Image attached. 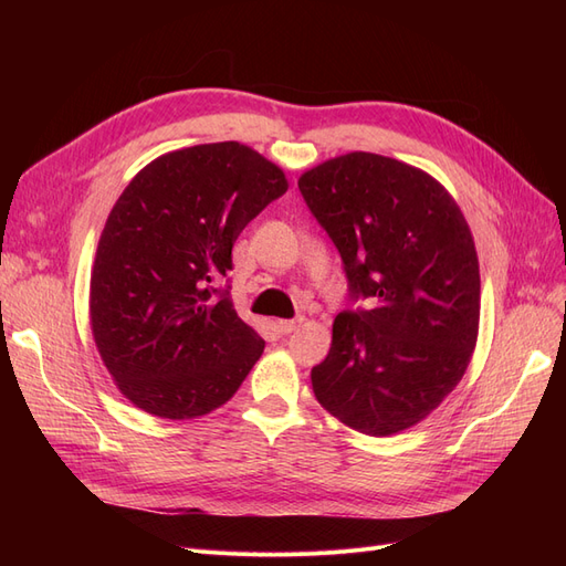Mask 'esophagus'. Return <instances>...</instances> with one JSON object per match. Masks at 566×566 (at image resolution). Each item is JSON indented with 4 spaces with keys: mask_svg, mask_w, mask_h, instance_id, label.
Masks as SVG:
<instances>
[{
    "mask_svg": "<svg viewBox=\"0 0 566 566\" xmlns=\"http://www.w3.org/2000/svg\"><path fill=\"white\" fill-rule=\"evenodd\" d=\"M300 323H302V318L300 321H276V331L281 335H290V333L300 328Z\"/></svg>",
    "mask_w": 566,
    "mask_h": 566,
    "instance_id": "1",
    "label": "esophagus"
}]
</instances>
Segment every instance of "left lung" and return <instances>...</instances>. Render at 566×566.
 Returning a JSON list of instances; mask_svg holds the SVG:
<instances>
[{"instance_id": "obj_1", "label": "left lung", "mask_w": 566, "mask_h": 566, "mask_svg": "<svg viewBox=\"0 0 566 566\" xmlns=\"http://www.w3.org/2000/svg\"><path fill=\"white\" fill-rule=\"evenodd\" d=\"M345 264L349 297L325 361L318 403L370 437L418 424L468 370L479 331V262L451 193L418 167L347 153L297 181Z\"/></svg>"}]
</instances>
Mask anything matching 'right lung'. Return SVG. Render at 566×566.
Listing matches in <instances>:
<instances>
[{
  "label": "right lung",
  "instance_id": "obj_1",
  "mask_svg": "<svg viewBox=\"0 0 566 566\" xmlns=\"http://www.w3.org/2000/svg\"><path fill=\"white\" fill-rule=\"evenodd\" d=\"M287 191L283 169L238 144L165 153L117 198L101 233L90 316L117 389L146 413L188 420L227 403L264 352L235 314V238Z\"/></svg>",
  "mask_w": 566,
  "mask_h": 566
}]
</instances>
